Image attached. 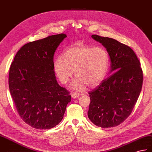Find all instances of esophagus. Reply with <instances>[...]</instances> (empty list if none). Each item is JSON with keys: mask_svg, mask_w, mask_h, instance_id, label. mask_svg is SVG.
<instances>
[{"mask_svg": "<svg viewBox=\"0 0 152 152\" xmlns=\"http://www.w3.org/2000/svg\"><path fill=\"white\" fill-rule=\"evenodd\" d=\"M80 96V94L78 93H73L71 94V96L72 98H77Z\"/></svg>", "mask_w": 152, "mask_h": 152, "instance_id": "esophagus-1", "label": "esophagus"}]
</instances>
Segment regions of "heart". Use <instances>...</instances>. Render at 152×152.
Segmentation results:
<instances>
[{"label": "heart", "instance_id": "b5f03b06", "mask_svg": "<svg viewBox=\"0 0 152 152\" xmlns=\"http://www.w3.org/2000/svg\"><path fill=\"white\" fill-rule=\"evenodd\" d=\"M54 70L60 82L66 84L77 76L72 84L74 89L83 90L86 85L96 87L105 78L109 66V56L106 49L83 44H75L65 50L64 56L54 61Z\"/></svg>", "mask_w": 152, "mask_h": 152}]
</instances>
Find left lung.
<instances>
[{
	"label": "left lung",
	"mask_w": 152,
	"mask_h": 152,
	"mask_svg": "<svg viewBox=\"0 0 152 152\" xmlns=\"http://www.w3.org/2000/svg\"><path fill=\"white\" fill-rule=\"evenodd\" d=\"M106 48L114 72L89 93L88 117L101 128L117 126L132 113L142 89L143 74L139 60L129 46L114 39L92 35Z\"/></svg>",
	"instance_id": "1"
}]
</instances>
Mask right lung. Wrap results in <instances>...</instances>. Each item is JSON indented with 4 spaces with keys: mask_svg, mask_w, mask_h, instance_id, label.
I'll use <instances>...</instances> for the list:
<instances>
[{
    "mask_svg": "<svg viewBox=\"0 0 152 152\" xmlns=\"http://www.w3.org/2000/svg\"><path fill=\"white\" fill-rule=\"evenodd\" d=\"M66 37L50 36L23 46L10 66L9 89L20 117L38 129L54 128L61 121L71 96L58 83L54 54Z\"/></svg>",
    "mask_w": 152,
    "mask_h": 152,
    "instance_id": "right-lung-1",
    "label": "right lung"
}]
</instances>
